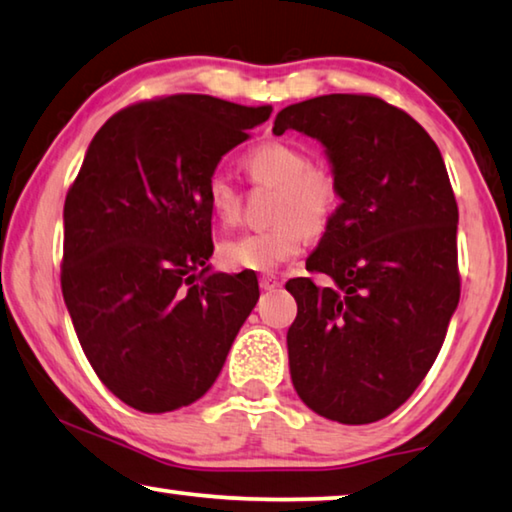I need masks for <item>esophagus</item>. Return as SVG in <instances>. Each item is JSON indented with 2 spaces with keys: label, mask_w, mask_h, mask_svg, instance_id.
I'll use <instances>...</instances> for the list:
<instances>
[{
  "label": "esophagus",
  "mask_w": 512,
  "mask_h": 512,
  "mask_svg": "<svg viewBox=\"0 0 512 512\" xmlns=\"http://www.w3.org/2000/svg\"><path fill=\"white\" fill-rule=\"evenodd\" d=\"M261 288L263 291H274V288H279V279L274 277V274H263Z\"/></svg>",
  "instance_id": "esophagus-1"
}]
</instances>
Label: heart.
<instances>
[{
  "instance_id": "obj_1",
  "label": "heart",
  "mask_w": 512,
  "mask_h": 512,
  "mask_svg": "<svg viewBox=\"0 0 512 512\" xmlns=\"http://www.w3.org/2000/svg\"><path fill=\"white\" fill-rule=\"evenodd\" d=\"M247 168L254 180L279 189L274 224L261 231H247L221 244V263L228 270L272 272L300 254L311 231H321L337 207V182L328 170L309 166L305 152L286 143H263L247 154ZM205 196L214 217L238 219L240 194L226 168H214L205 184Z\"/></svg>"
}]
</instances>
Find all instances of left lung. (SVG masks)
Here are the masks:
<instances>
[{
	"instance_id": "8db88e82",
	"label": "left lung",
	"mask_w": 512,
	"mask_h": 512,
	"mask_svg": "<svg viewBox=\"0 0 512 512\" xmlns=\"http://www.w3.org/2000/svg\"><path fill=\"white\" fill-rule=\"evenodd\" d=\"M316 138L337 182L298 302L288 365L318 416L367 425L413 395L441 351L459 302L457 203L439 147L383 99L325 94L279 110L272 133Z\"/></svg>"
}]
</instances>
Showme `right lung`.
Here are the masks:
<instances>
[{"instance_id": "obj_1", "label": "right lung", "mask_w": 512, "mask_h": 512, "mask_svg": "<svg viewBox=\"0 0 512 512\" xmlns=\"http://www.w3.org/2000/svg\"><path fill=\"white\" fill-rule=\"evenodd\" d=\"M272 106L207 94L143 101L96 131L64 203L62 293L103 385L143 413L201 399L258 302L214 272L207 177Z\"/></svg>"}]
</instances>
